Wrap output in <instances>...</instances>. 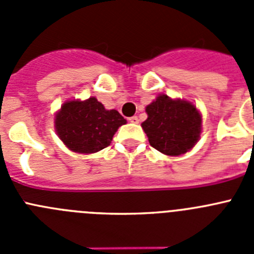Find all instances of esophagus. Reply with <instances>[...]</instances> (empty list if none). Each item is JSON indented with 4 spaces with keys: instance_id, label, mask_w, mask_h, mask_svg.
I'll return each instance as SVG.
<instances>
[{
    "instance_id": "esophagus-1",
    "label": "esophagus",
    "mask_w": 254,
    "mask_h": 254,
    "mask_svg": "<svg viewBox=\"0 0 254 254\" xmlns=\"http://www.w3.org/2000/svg\"><path fill=\"white\" fill-rule=\"evenodd\" d=\"M128 121L131 123H138V118L136 116H133V117H131V118H128Z\"/></svg>"
}]
</instances>
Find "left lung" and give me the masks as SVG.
<instances>
[{
  "mask_svg": "<svg viewBox=\"0 0 254 254\" xmlns=\"http://www.w3.org/2000/svg\"><path fill=\"white\" fill-rule=\"evenodd\" d=\"M147 120L141 123L154 149L169 156L190 151L199 140L202 117L196 105L165 94L146 107Z\"/></svg>",
  "mask_w": 254,
  "mask_h": 254,
  "instance_id": "obj_1",
  "label": "left lung"
}]
</instances>
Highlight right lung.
<instances>
[{"label":"right lung","instance_id":"obj_1","mask_svg":"<svg viewBox=\"0 0 254 254\" xmlns=\"http://www.w3.org/2000/svg\"><path fill=\"white\" fill-rule=\"evenodd\" d=\"M126 123L116 109L108 111L94 96L84 102H64L55 117L58 137L80 154H94L109 146L117 129Z\"/></svg>","mask_w":254,"mask_h":254}]
</instances>
